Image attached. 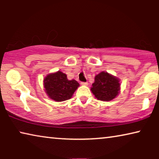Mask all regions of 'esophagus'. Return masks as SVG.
Returning <instances> with one entry per match:
<instances>
[{
    "label": "esophagus",
    "instance_id": "34e87169",
    "mask_svg": "<svg viewBox=\"0 0 159 159\" xmlns=\"http://www.w3.org/2000/svg\"><path fill=\"white\" fill-rule=\"evenodd\" d=\"M81 84H82V85H88V83L87 82H82Z\"/></svg>",
    "mask_w": 159,
    "mask_h": 159
}]
</instances>
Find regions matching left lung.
Segmentation results:
<instances>
[{
    "label": "left lung",
    "instance_id": "obj_1",
    "mask_svg": "<svg viewBox=\"0 0 159 159\" xmlns=\"http://www.w3.org/2000/svg\"><path fill=\"white\" fill-rule=\"evenodd\" d=\"M119 80L105 71L95 76V82L91 88L95 98L103 101H111L119 94Z\"/></svg>",
    "mask_w": 159,
    "mask_h": 159
}]
</instances>
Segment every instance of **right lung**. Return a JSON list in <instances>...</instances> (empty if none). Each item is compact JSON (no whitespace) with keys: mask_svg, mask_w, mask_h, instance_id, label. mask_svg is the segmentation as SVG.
<instances>
[{"mask_svg":"<svg viewBox=\"0 0 159 159\" xmlns=\"http://www.w3.org/2000/svg\"><path fill=\"white\" fill-rule=\"evenodd\" d=\"M80 84L75 80H69L61 71L51 74L44 79V88L49 98L56 101L70 99Z\"/></svg>","mask_w":159,"mask_h":159,"instance_id":"right-lung-1","label":"right lung"}]
</instances>
